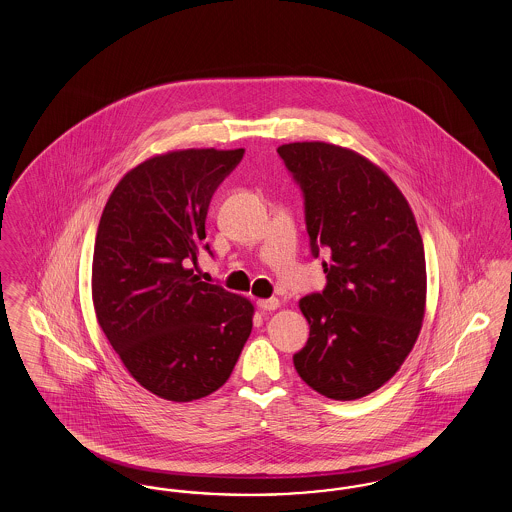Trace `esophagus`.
I'll use <instances>...</instances> for the list:
<instances>
[{
    "label": "esophagus",
    "instance_id": "1",
    "mask_svg": "<svg viewBox=\"0 0 512 512\" xmlns=\"http://www.w3.org/2000/svg\"><path fill=\"white\" fill-rule=\"evenodd\" d=\"M257 307H259L261 311H274V309H278V307H280V301H278L276 297H270V299H259V301H257Z\"/></svg>",
    "mask_w": 512,
    "mask_h": 512
}]
</instances>
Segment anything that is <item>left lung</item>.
<instances>
[{
  "label": "left lung",
  "mask_w": 512,
  "mask_h": 512,
  "mask_svg": "<svg viewBox=\"0 0 512 512\" xmlns=\"http://www.w3.org/2000/svg\"><path fill=\"white\" fill-rule=\"evenodd\" d=\"M276 151L305 195L313 255L328 253L326 288L299 301L311 332L293 365L324 397L361 399L401 368L422 328L426 259L413 211L353 149L295 142Z\"/></svg>",
  "instance_id": "left-lung-1"
}]
</instances>
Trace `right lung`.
I'll return each mask as SVG.
<instances>
[{
	"instance_id": "obj_1",
	"label": "right lung",
	"mask_w": 512,
	"mask_h": 512,
	"mask_svg": "<svg viewBox=\"0 0 512 512\" xmlns=\"http://www.w3.org/2000/svg\"><path fill=\"white\" fill-rule=\"evenodd\" d=\"M244 149H178L126 172L99 220L92 301L130 376L174 403L230 378L253 328V303L194 274L205 219Z\"/></svg>"
}]
</instances>
